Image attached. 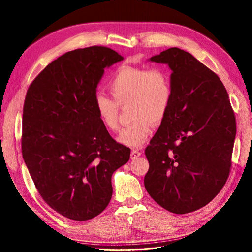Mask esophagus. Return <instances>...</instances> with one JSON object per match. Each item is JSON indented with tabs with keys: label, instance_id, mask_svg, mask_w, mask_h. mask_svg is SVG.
Instances as JSON below:
<instances>
[{
	"label": "esophagus",
	"instance_id": "esophagus-1",
	"mask_svg": "<svg viewBox=\"0 0 252 252\" xmlns=\"http://www.w3.org/2000/svg\"><path fill=\"white\" fill-rule=\"evenodd\" d=\"M142 155V152L140 151V150H138V149H133L132 150V152H130V158H137L138 157H140Z\"/></svg>",
	"mask_w": 252,
	"mask_h": 252
}]
</instances>
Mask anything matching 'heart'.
<instances>
[{
  "instance_id": "heart-1",
  "label": "heart",
  "mask_w": 252,
  "mask_h": 252,
  "mask_svg": "<svg viewBox=\"0 0 252 252\" xmlns=\"http://www.w3.org/2000/svg\"><path fill=\"white\" fill-rule=\"evenodd\" d=\"M112 99L103 94L94 96V108L103 125L111 132L119 129V105L130 102V118L134 122L123 128L118 140L138 147L147 140L153 125L165 120L173 99L169 73L162 68L122 67L108 83Z\"/></svg>"
}]
</instances>
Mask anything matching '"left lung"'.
Returning <instances> with one entry per match:
<instances>
[{
  "label": "left lung",
  "mask_w": 252,
  "mask_h": 252,
  "mask_svg": "<svg viewBox=\"0 0 252 252\" xmlns=\"http://www.w3.org/2000/svg\"><path fill=\"white\" fill-rule=\"evenodd\" d=\"M150 61L169 64L173 99L145 148L144 185L166 210L193 212L211 202L228 178L235 113L220 77L189 52L173 47Z\"/></svg>",
  "instance_id": "obj_1"
}]
</instances>
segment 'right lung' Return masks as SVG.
Listing matches in <instances>:
<instances>
[{"mask_svg": "<svg viewBox=\"0 0 252 252\" xmlns=\"http://www.w3.org/2000/svg\"><path fill=\"white\" fill-rule=\"evenodd\" d=\"M123 60L105 46L69 51L47 64L26 94L23 158L41 198L73 220L104 211L112 174L129 159L130 149L110 136L94 108L104 69Z\"/></svg>", "mask_w": 252, "mask_h": 252, "instance_id": "right-lung-1", "label": "right lung"}]
</instances>
